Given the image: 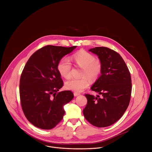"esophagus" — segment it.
Returning a JSON list of instances; mask_svg holds the SVG:
<instances>
[{"instance_id": "esophagus-1", "label": "esophagus", "mask_w": 152, "mask_h": 152, "mask_svg": "<svg viewBox=\"0 0 152 152\" xmlns=\"http://www.w3.org/2000/svg\"><path fill=\"white\" fill-rule=\"evenodd\" d=\"M74 96H78V95H80V93H78V92H74Z\"/></svg>"}]
</instances>
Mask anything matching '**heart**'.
Instances as JSON below:
<instances>
[{
  "label": "heart",
  "instance_id": "1",
  "mask_svg": "<svg viewBox=\"0 0 152 152\" xmlns=\"http://www.w3.org/2000/svg\"><path fill=\"white\" fill-rule=\"evenodd\" d=\"M71 60L75 65L82 67L79 78H71L65 83V87L68 90L80 92L89 85V80H95L100 75L102 69V63L98 58L86 50H80L71 56ZM57 70L64 77L71 76V64L66 58H62L57 64Z\"/></svg>",
  "mask_w": 152,
  "mask_h": 152
}]
</instances>
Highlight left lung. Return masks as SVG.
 I'll list each match as a JSON object with an SVG mask.
<instances>
[{
	"instance_id": "obj_1",
	"label": "left lung",
	"mask_w": 152,
	"mask_h": 152,
	"mask_svg": "<svg viewBox=\"0 0 152 152\" xmlns=\"http://www.w3.org/2000/svg\"><path fill=\"white\" fill-rule=\"evenodd\" d=\"M89 51L98 56L102 69L101 75L91 88L99 95L85 94L88 101L83 113L91 125L107 127L117 122L129 106L132 92L130 72L115 51L105 47H96Z\"/></svg>"
}]
</instances>
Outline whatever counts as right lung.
I'll list each match as a JSON object with an SVG mask.
<instances>
[{
    "instance_id": "right-lung-1",
    "label": "right lung",
    "mask_w": 152,
    "mask_h": 152,
    "mask_svg": "<svg viewBox=\"0 0 152 152\" xmlns=\"http://www.w3.org/2000/svg\"><path fill=\"white\" fill-rule=\"evenodd\" d=\"M76 47L45 45L31 55L22 71L19 85L22 110L37 128H54L63 118L64 105L74 98L69 90L57 92L64 83L57 66Z\"/></svg>"
}]
</instances>
